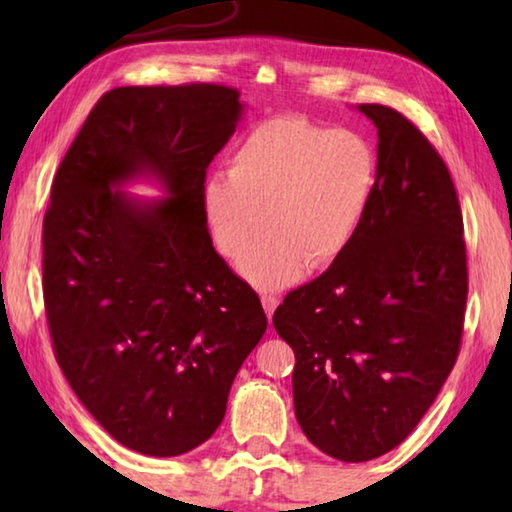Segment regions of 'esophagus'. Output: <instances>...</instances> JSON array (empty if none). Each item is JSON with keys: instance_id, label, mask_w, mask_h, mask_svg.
<instances>
[{"instance_id": "esophagus-1", "label": "esophagus", "mask_w": 512, "mask_h": 512, "mask_svg": "<svg viewBox=\"0 0 512 512\" xmlns=\"http://www.w3.org/2000/svg\"><path fill=\"white\" fill-rule=\"evenodd\" d=\"M277 305H280V298L273 296V293H264V296H262V307H264V311H266L268 320L273 318V314H275Z\"/></svg>"}]
</instances>
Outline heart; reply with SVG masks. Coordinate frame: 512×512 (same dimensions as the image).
I'll return each mask as SVG.
<instances>
[{
  "label": "heart",
  "mask_w": 512,
  "mask_h": 512,
  "mask_svg": "<svg viewBox=\"0 0 512 512\" xmlns=\"http://www.w3.org/2000/svg\"><path fill=\"white\" fill-rule=\"evenodd\" d=\"M377 189V153L366 137L284 115L257 124L235 151L228 171L201 187V212L216 253L237 259L259 289L300 280L309 262L339 259L366 221Z\"/></svg>",
  "instance_id": "1"
}]
</instances>
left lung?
I'll list each match as a JSON object with an SVG mask.
<instances>
[{"label":"left lung","mask_w":512,"mask_h":512,"mask_svg":"<svg viewBox=\"0 0 512 512\" xmlns=\"http://www.w3.org/2000/svg\"><path fill=\"white\" fill-rule=\"evenodd\" d=\"M377 126V189L348 250L273 314L296 352L293 406L320 452L363 463L418 427L461 348L467 259L447 164L400 112Z\"/></svg>","instance_id":"8db88e82"}]
</instances>
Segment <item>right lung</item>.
I'll list each match as a JSON object with an SVG mask.
<instances>
[{
    "label": "right lung",
    "instance_id": "add662e5",
    "mask_svg": "<svg viewBox=\"0 0 512 512\" xmlns=\"http://www.w3.org/2000/svg\"><path fill=\"white\" fill-rule=\"evenodd\" d=\"M241 112L225 85L115 88L51 185L42 289L56 361L94 420L146 456H180L212 436L268 325L201 212L207 167ZM140 177L165 196L120 192Z\"/></svg>",
    "mask_w": 512,
    "mask_h": 512
}]
</instances>
